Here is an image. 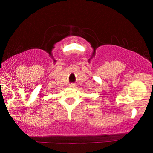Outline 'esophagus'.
<instances>
[{"label": "esophagus", "instance_id": "obj_1", "mask_svg": "<svg viewBox=\"0 0 153 153\" xmlns=\"http://www.w3.org/2000/svg\"><path fill=\"white\" fill-rule=\"evenodd\" d=\"M69 87L70 88H75V84H74V83L69 84Z\"/></svg>", "mask_w": 153, "mask_h": 153}]
</instances>
